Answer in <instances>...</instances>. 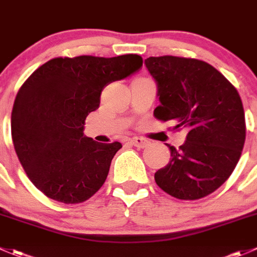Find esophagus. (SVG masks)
I'll use <instances>...</instances> for the list:
<instances>
[{
    "mask_svg": "<svg viewBox=\"0 0 257 257\" xmlns=\"http://www.w3.org/2000/svg\"><path fill=\"white\" fill-rule=\"evenodd\" d=\"M131 143L133 144L137 148H146L149 144V142L144 138H139V137H134V138L131 139Z\"/></svg>",
    "mask_w": 257,
    "mask_h": 257,
    "instance_id": "34e87169",
    "label": "esophagus"
}]
</instances>
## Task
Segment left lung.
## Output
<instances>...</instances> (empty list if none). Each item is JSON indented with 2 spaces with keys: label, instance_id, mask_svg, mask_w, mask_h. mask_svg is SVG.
<instances>
[{
  "label": "left lung",
  "instance_id": "obj_1",
  "mask_svg": "<svg viewBox=\"0 0 257 257\" xmlns=\"http://www.w3.org/2000/svg\"><path fill=\"white\" fill-rule=\"evenodd\" d=\"M159 105L154 116L188 131L186 142L171 149L172 159L154 173L156 183L178 200H198L231 176L246 138L245 113L235 86L202 60L148 57Z\"/></svg>",
  "mask_w": 257,
  "mask_h": 257
}]
</instances>
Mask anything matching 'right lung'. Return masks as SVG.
<instances>
[{"mask_svg": "<svg viewBox=\"0 0 257 257\" xmlns=\"http://www.w3.org/2000/svg\"><path fill=\"white\" fill-rule=\"evenodd\" d=\"M142 65L136 54L55 57L20 88L11 114L12 142L27 177L45 196L80 203L100 189L121 144L84 136L85 119L99 108L108 84Z\"/></svg>", "mask_w": 257, "mask_h": 257, "instance_id": "add662e5", "label": "right lung"}]
</instances>
